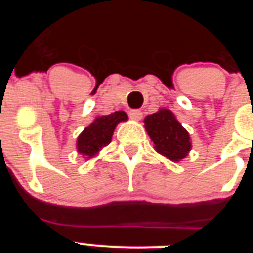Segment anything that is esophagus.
I'll use <instances>...</instances> for the list:
<instances>
[{
  "label": "esophagus",
  "instance_id": "esophagus-1",
  "mask_svg": "<svg viewBox=\"0 0 253 253\" xmlns=\"http://www.w3.org/2000/svg\"><path fill=\"white\" fill-rule=\"evenodd\" d=\"M129 116H130V119H133V120H140L142 119V116H143V114H142V111H139V110H131L130 113H129Z\"/></svg>",
  "mask_w": 253,
  "mask_h": 253
}]
</instances>
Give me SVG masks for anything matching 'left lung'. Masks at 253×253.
Instances as JSON below:
<instances>
[{"label":"left lung","mask_w":253,"mask_h":253,"mask_svg":"<svg viewBox=\"0 0 253 253\" xmlns=\"http://www.w3.org/2000/svg\"><path fill=\"white\" fill-rule=\"evenodd\" d=\"M144 128L153 142L156 152L173 162H180L191 151V138L186 129L169 109L144 118Z\"/></svg>","instance_id":"obj_1"}]
</instances>
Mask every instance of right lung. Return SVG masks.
<instances>
[{"mask_svg": "<svg viewBox=\"0 0 253 253\" xmlns=\"http://www.w3.org/2000/svg\"><path fill=\"white\" fill-rule=\"evenodd\" d=\"M128 115L124 111H115L110 115L96 116L93 122L84 129L77 138L76 148L84 160L99 154L104 147L111 142L114 130L120 122H126Z\"/></svg>", "mask_w": 253, "mask_h": 253, "instance_id": "right-lung-1", "label": "right lung"}]
</instances>
